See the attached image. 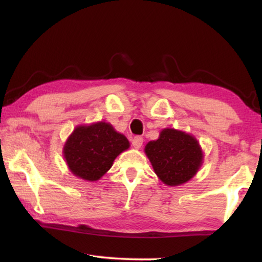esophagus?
<instances>
[{"label":"esophagus","mask_w":262,"mask_h":262,"mask_svg":"<svg viewBox=\"0 0 262 262\" xmlns=\"http://www.w3.org/2000/svg\"><path fill=\"white\" fill-rule=\"evenodd\" d=\"M132 144L135 149H140L142 147V144H143V139H142L141 136H135L134 139L132 140Z\"/></svg>","instance_id":"esophagus-1"}]
</instances>
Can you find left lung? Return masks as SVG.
Segmentation results:
<instances>
[{
  "label": "left lung",
  "instance_id": "left-lung-1",
  "mask_svg": "<svg viewBox=\"0 0 262 262\" xmlns=\"http://www.w3.org/2000/svg\"><path fill=\"white\" fill-rule=\"evenodd\" d=\"M144 152L155 173L167 186L187 183L203 163V151L193 135L174 128H164L159 137L150 141Z\"/></svg>",
  "mask_w": 262,
  "mask_h": 262
}]
</instances>
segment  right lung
Returning <instances> with one entry per match:
<instances>
[{
	"label": "right lung",
	"instance_id": "obj_1",
	"mask_svg": "<svg viewBox=\"0 0 262 262\" xmlns=\"http://www.w3.org/2000/svg\"><path fill=\"white\" fill-rule=\"evenodd\" d=\"M129 145L127 137L111 123L98 121L75 128L63 145V157L75 177L97 181Z\"/></svg>",
	"mask_w": 262,
	"mask_h": 262
}]
</instances>
